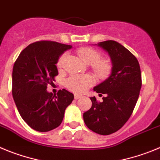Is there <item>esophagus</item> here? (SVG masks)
Returning a JSON list of instances; mask_svg holds the SVG:
<instances>
[{
  "instance_id": "34e87169",
  "label": "esophagus",
  "mask_w": 160,
  "mask_h": 160,
  "mask_svg": "<svg viewBox=\"0 0 160 160\" xmlns=\"http://www.w3.org/2000/svg\"><path fill=\"white\" fill-rule=\"evenodd\" d=\"M75 100H79L80 98H81V96H80V95H75Z\"/></svg>"
}]
</instances>
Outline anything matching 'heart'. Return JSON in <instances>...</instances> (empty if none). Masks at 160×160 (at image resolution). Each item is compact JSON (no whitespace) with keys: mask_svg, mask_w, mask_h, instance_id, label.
<instances>
[{"mask_svg":"<svg viewBox=\"0 0 160 160\" xmlns=\"http://www.w3.org/2000/svg\"><path fill=\"white\" fill-rule=\"evenodd\" d=\"M78 53L84 62L92 64V69L99 76L107 74L110 69V64L105 60H100V54L95 49L90 48H81L78 50ZM66 57V52L60 56L57 61V67H63ZM93 83L94 79L90 75H72L65 81L68 88L76 93L84 92L89 87L92 85Z\"/></svg>","mask_w":160,"mask_h":160,"instance_id":"obj_1","label":"heart"}]
</instances>
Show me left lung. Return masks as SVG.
I'll return each instance as SVG.
<instances>
[{"instance_id":"obj_1","label":"left lung","mask_w":160,"mask_h":160,"mask_svg":"<svg viewBox=\"0 0 160 160\" xmlns=\"http://www.w3.org/2000/svg\"><path fill=\"white\" fill-rule=\"evenodd\" d=\"M96 45L110 57L112 72L108 78L93 88L100 95H106L103 101L91 97L92 108L83 116L90 130L107 136L121 128L130 118L139 98L142 79L137 59L122 44L107 41Z\"/></svg>"}]
</instances>
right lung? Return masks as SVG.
Segmentation results:
<instances>
[{
    "instance_id": "obj_1",
    "label": "right lung",
    "mask_w": 160,
    "mask_h": 160,
    "mask_svg": "<svg viewBox=\"0 0 160 160\" xmlns=\"http://www.w3.org/2000/svg\"><path fill=\"white\" fill-rule=\"evenodd\" d=\"M71 48L55 41H37L27 46L14 64L12 92L16 106L24 122L37 132L60 126L66 108L74 99L65 89L57 95L47 91L58 75L59 57Z\"/></svg>"
}]
</instances>
